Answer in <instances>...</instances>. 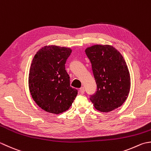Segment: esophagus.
Returning <instances> with one entry per match:
<instances>
[{"instance_id": "34e87169", "label": "esophagus", "mask_w": 151, "mask_h": 151, "mask_svg": "<svg viewBox=\"0 0 151 151\" xmlns=\"http://www.w3.org/2000/svg\"><path fill=\"white\" fill-rule=\"evenodd\" d=\"M79 93L81 94H84L85 93V88L83 87H82L79 88Z\"/></svg>"}]
</instances>
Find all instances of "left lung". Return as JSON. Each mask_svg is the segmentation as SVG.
I'll use <instances>...</instances> for the list:
<instances>
[{"instance_id":"obj_1","label":"left lung","mask_w":151,"mask_h":151,"mask_svg":"<svg viewBox=\"0 0 151 151\" xmlns=\"http://www.w3.org/2000/svg\"><path fill=\"white\" fill-rule=\"evenodd\" d=\"M92 64L97 91L91 100L95 109L107 113L121 107L130 90V74L124 57L113 46L94 45L85 50Z\"/></svg>"}]
</instances>
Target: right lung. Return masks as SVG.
I'll list each match as a JSON object with an SVG mask.
<instances>
[{"instance_id": "right-lung-1", "label": "right lung", "mask_w": 151, "mask_h": 151, "mask_svg": "<svg viewBox=\"0 0 151 151\" xmlns=\"http://www.w3.org/2000/svg\"><path fill=\"white\" fill-rule=\"evenodd\" d=\"M72 50L46 45L36 52L29 73V88L32 99L43 110L53 114L66 111L78 91L70 87L65 63Z\"/></svg>"}]
</instances>
